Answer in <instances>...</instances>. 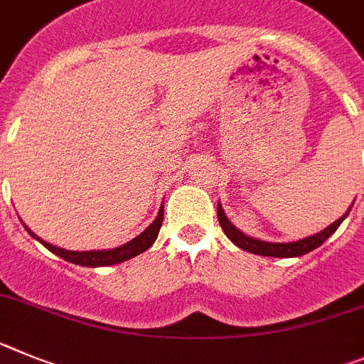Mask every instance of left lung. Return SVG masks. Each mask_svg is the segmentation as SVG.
Instances as JSON below:
<instances>
[{
	"label": "left lung",
	"mask_w": 364,
	"mask_h": 364,
	"mask_svg": "<svg viewBox=\"0 0 364 364\" xmlns=\"http://www.w3.org/2000/svg\"><path fill=\"white\" fill-rule=\"evenodd\" d=\"M352 206L348 208V212L344 213L343 217H338L335 223H331L330 226H326L322 232H316V234L309 235V237L298 239V241H291V243H272V241H262V239L250 237V235L243 234L241 230L235 228V226L230 223L225 210H223L220 200L217 203V217H219L220 228H223V232L226 234V237H228L234 245H237L239 248L247 250V252L257 254V256H269V257H298V256H304V254L307 252H311V250H315V248H318L322 243H324L326 239L330 237V235H333L335 230H337L338 226H341V223L348 217Z\"/></svg>",
	"instance_id": "obj_1"
}]
</instances>
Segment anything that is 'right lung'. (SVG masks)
<instances>
[{
	"label": "right lung",
	"mask_w": 364,
	"mask_h": 364,
	"mask_svg": "<svg viewBox=\"0 0 364 364\" xmlns=\"http://www.w3.org/2000/svg\"><path fill=\"white\" fill-rule=\"evenodd\" d=\"M23 223V220H21ZM164 223V204L160 206V212H158L156 219L152 220L151 225L141 232L139 235H136L134 239H130L129 243L121 245V247L116 248H108V250H66V248L55 247V245L48 243V241H43L40 239L38 235L34 234L33 230H29V226H26V230L31 234V237H34L36 241L43 245V247L51 250L53 254H57L60 256L62 259H66L70 263H75V265H82V267H108V265H117V263H123L130 257L139 256L141 252H145L149 247H151L158 237V232H160V226Z\"/></svg>",
	"instance_id": "add662e5"
}]
</instances>
